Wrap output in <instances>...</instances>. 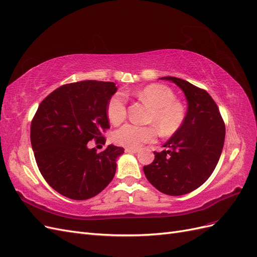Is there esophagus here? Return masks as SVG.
Wrapping results in <instances>:
<instances>
[{
	"label": "esophagus",
	"mask_w": 257,
	"mask_h": 257,
	"mask_svg": "<svg viewBox=\"0 0 257 257\" xmlns=\"http://www.w3.org/2000/svg\"><path fill=\"white\" fill-rule=\"evenodd\" d=\"M125 151L126 153H137L138 152V149H131V148H125Z\"/></svg>",
	"instance_id": "esophagus-1"
}]
</instances>
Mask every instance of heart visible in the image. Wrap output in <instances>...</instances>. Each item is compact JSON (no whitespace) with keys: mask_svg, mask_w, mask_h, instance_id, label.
<instances>
[{"mask_svg":"<svg viewBox=\"0 0 257 257\" xmlns=\"http://www.w3.org/2000/svg\"><path fill=\"white\" fill-rule=\"evenodd\" d=\"M135 95L151 107L147 121L157 126L161 135L173 136L182 127L188 115V108L182 100L176 98L173 89L165 84L152 83L138 90ZM107 116L114 125L126 118V102L122 93H115L108 100ZM155 127L125 124L114 132L113 141L119 146L137 149L145 143L155 141L158 130Z\"/></svg>","mask_w":257,"mask_h":257,"instance_id":"1","label":"heart"}]
</instances>
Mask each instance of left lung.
Here are the masks:
<instances>
[{"instance_id":"obj_1","label":"left lung","mask_w":257,"mask_h":257,"mask_svg":"<svg viewBox=\"0 0 257 257\" xmlns=\"http://www.w3.org/2000/svg\"><path fill=\"white\" fill-rule=\"evenodd\" d=\"M180 88L188 100V115L182 127L154 152L144 173L155 189L172 196L196 190L211 176L220 160L225 124L213 98L204 89L177 77H162Z\"/></svg>"}]
</instances>
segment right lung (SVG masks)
Listing matches in <instances>:
<instances>
[{"instance_id": "add662e5", "label": "right lung", "mask_w": 257, "mask_h": 257, "mask_svg": "<svg viewBox=\"0 0 257 257\" xmlns=\"http://www.w3.org/2000/svg\"><path fill=\"white\" fill-rule=\"evenodd\" d=\"M115 92L114 82H73L61 85L38 106L31 122V145L42 176L61 195L89 199L113 179L123 148L109 145L97 152L88 143H106L107 104Z\"/></svg>"}]
</instances>
